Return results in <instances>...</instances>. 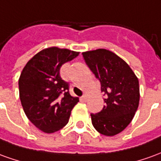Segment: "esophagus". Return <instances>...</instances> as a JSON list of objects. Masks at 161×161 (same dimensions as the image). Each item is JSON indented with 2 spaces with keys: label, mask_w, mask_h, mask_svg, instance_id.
<instances>
[{
  "label": "esophagus",
  "mask_w": 161,
  "mask_h": 161,
  "mask_svg": "<svg viewBox=\"0 0 161 161\" xmlns=\"http://www.w3.org/2000/svg\"><path fill=\"white\" fill-rule=\"evenodd\" d=\"M82 99H83V101H84V102H85V101L87 100V95H86V94L83 95V96H82Z\"/></svg>",
  "instance_id": "1"
}]
</instances>
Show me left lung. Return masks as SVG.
<instances>
[{
  "instance_id": "obj_1",
  "label": "left lung",
  "mask_w": 161,
  "mask_h": 161,
  "mask_svg": "<svg viewBox=\"0 0 161 161\" xmlns=\"http://www.w3.org/2000/svg\"><path fill=\"white\" fill-rule=\"evenodd\" d=\"M86 64L101 83L106 97L98 113H92L94 128L104 136L125 130L135 115L139 103V79L122 58L110 50L97 49L83 52Z\"/></svg>"
}]
</instances>
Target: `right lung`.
<instances>
[{"label": "right lung", "mask_w": 161, "mask_h": 161, "mask_svg": "<svg viewBox=\"0 0 161 161\" xmlns=\"http://www.w3.org/2000/svg\"><path fill=\"white\" fill-rule=\"evenodd\" d=\"M79 52L58 47L39 51L28 62L19 78V95L27 118L46 133L59 131L69 122L79 98L70 96L69 84L60 77V68Z\"/></svg>", "instance_id": "obj_1"}]
</instances>
